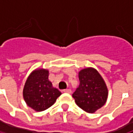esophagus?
Instances as JSON below:
<instances>
[{
	"label": "esophagus",
	"instance_id": "34e87169",
	"mask_svg": "<svg viewBox=\"0 0 133 133\" xmlns=\"http://www.w3.org/2000/svg\"><path fill=\"white\" fill-rule=\"evenodd\" d=\"M62 92L65 93H71V89H64Z\"/></svg>",
	"mask_w": 133,
	"mask_h": 133
}]
</instances>
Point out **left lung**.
Instances as JSON below:
<instances>
[{"instance_id":"1","label":"left lung","mask_w":133,"mask_h":133,"mask_svg":"<svg viewBox=\"0 0 133 133\" xmlns=\"http://www.w3.org/2000/svg\"><path fill=\"white\" fill-rule=\"evenodd\" d=\"M80 84L73 93L76 105L89 113H94L106 102L109 90L99 72L89 67L78 72Z\"/></svg>"}]
</instances>
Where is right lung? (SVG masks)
<instances>
[{
	"mask_svg": "<svg viewBox=\"0 0 133 133\" xmlns=\"http://www.w3.org/2000/svg\"><path fill=\"white\" fill-rule=\"evenodd\" d=\"M49 71L44 68H36L28 75L23 89V98L28 106L36 112L51 107L62 92L52 86L48 79Z\"/></svg>",
	"mask_w": 133,
	"mask_h": 133,
	"instance_id": "obj_1",
	"label": "right lung"
}]
</instances>
